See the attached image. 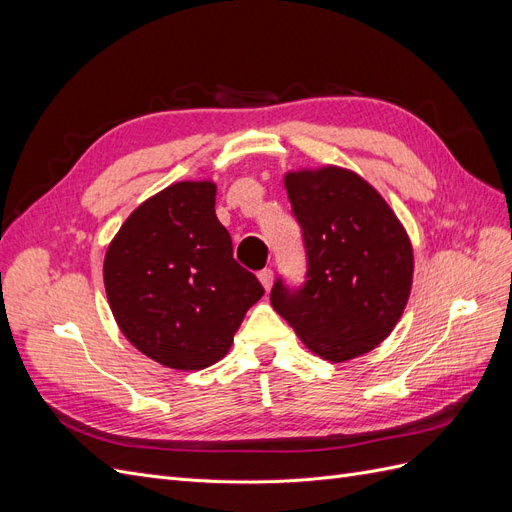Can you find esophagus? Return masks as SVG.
Wrapping results in <instances>:
<instances>
[{"label":"esophagus","mask_w":512,"mask_h":512,"mask_svg":"<svg viewBox=\"0 0 512 512\" xmlns=\"http://www.w3.org/2000/svg\"><path fill=\"white\" fill-rule=\"evenodd\" d=\"M258 280H260L262 286H265V290H271V286H273V271L271 269L258 271Z\"/></svg>","instance_id":"1"}]
</instances>
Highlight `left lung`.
<instances>
[{"label":"left lung","mask_w":512,"mask_h":512,"mask_svg":"<svg viewBox=\"0 0 512 512\" xmlns=\"http://www.w3.org/2000/svg\"><path fill=\"white\" fill-rule=\"evenodd\" d=\"M286 192L305 247V282L277 277L271 305L301 342L333 363L389 337L410 297L414 256L386 200L352 170L288 173Z\"/></svg>","instance_id":"obj_1"}]
</instances>
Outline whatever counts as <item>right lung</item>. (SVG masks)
<instances>
[{"label": "right lung", "instance_id": "1", "mask_svg": "<svg viewBox=\"0 0 512 512\" xmlns=\"http://www.w3.org/2000/svg\"><path fill=\"white\" fill-rule=\"evenodd\" d=\"M108 305L132 346L173 369L228 352L262 294L215 218V183L179 181L136 207L104 258Z\"/></svg>", "mask_w": 512, "mask_h": 512}]
</instances>
